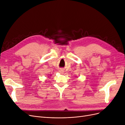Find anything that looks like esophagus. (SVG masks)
<instances>
[{
  "mask_svg": "<svg viewBox=\"0 0 125 125\" xmlns=\"http://www.w3.org/2000/svg\"><path fill=\"white\" fill-rule=\"evenodd\" d=\"M62 71H60V70H59V72H60H60H62Z\"/></svg>",
  "mask_w": 125,
  "mask_h": 125,
  "instance_id": "34e87169",
  "label": "esophagus"
}]
</instances>
